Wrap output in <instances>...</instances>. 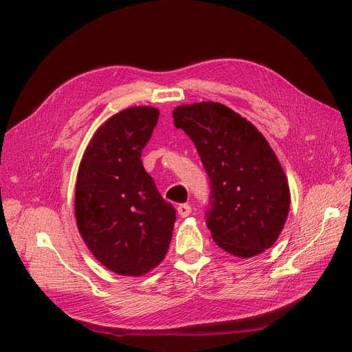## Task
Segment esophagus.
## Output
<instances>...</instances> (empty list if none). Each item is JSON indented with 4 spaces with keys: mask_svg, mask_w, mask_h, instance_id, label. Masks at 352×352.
I'll return each mask as SVG.
<instances>
[{
    "mask_svg": "<svg viewBox=\"0 0 352 352\" xmlns=\"http://www.w3.org/2000/svg\"><path fill=\"white\" fill-rule=\"evenodd\" d=\"M190 211H192V208H190L189 204H180L177 207V212L180 217H188L190 214Z\"/></svg>",
    "mask_w": 352,
    "mask_h": 352,
    "instance_id": "esophagus-1",
    "label": "esophagus"
}]
</instances>
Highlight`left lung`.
Masks as SVG:
<instances>
[{
  "label": "left lung",
  "mask_w": 352,
  "mask_h": 352,
  "mask_svg": "<svg viewBox=\"0 0 352 352\" xmlns=\"http://www.w3.org/2000/svg\"><path fill=\"white\" fill-rule=\"evenodd\" d=\"M173 119L195 144L210 177L207 228L212 241L239 258L273 247L289 214L291 190L263 133L214 101L179 105Z\"/></svg>",
  "instance_id": "8db88e82"
}]
</instances>
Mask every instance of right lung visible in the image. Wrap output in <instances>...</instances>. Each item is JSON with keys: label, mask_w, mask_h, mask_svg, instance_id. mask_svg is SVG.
<instances>
[{"label": "right lung", "mask_w": 352, "mask_h": 352, "mask_svg": "<svg viewBox=\"0 0 352 352\" xmlns=\"http://www.w3.org/2000/svg\"><path fill=\"white\" fill-rule=\"evenodd\" d=\"M160 111L136 105L113 114L85 150L74 189V216L83 242L104 267L146 274L166 257L176 212L158 194L141 162Z\"/></svg>", "instance_id": "right-lung-1"}]
</instances>
